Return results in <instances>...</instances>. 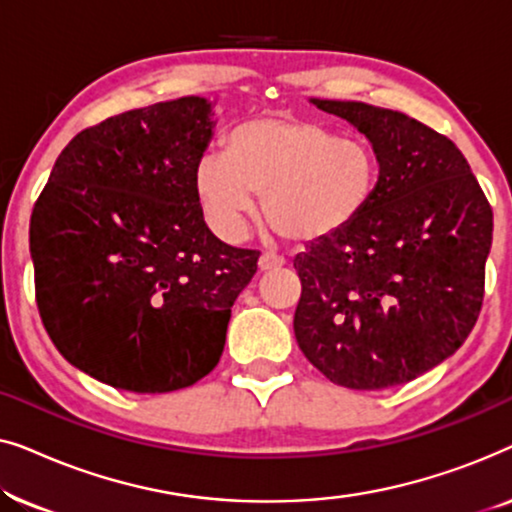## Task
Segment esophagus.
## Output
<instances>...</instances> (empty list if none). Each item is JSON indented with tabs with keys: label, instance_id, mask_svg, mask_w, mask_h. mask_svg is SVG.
<instances>
[{
	"label": "esophagus",
	"instance_id": "esophagus-1",
	"mask_svg": "<svg viewBox=\"0 0 512 512\" xmlns=\"http://www.w3.org/2000/svg\"><path fill=\"white\" fill-rule=\"evenodd\" d=\"M282 265H284V261L277 254H263L261 258H258V270L261 272L277 270V268H282Z\"/></svg>",
	"mask_w": 512,
	"mask_h": 512
}]
</instances>
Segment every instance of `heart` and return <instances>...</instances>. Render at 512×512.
Here are the masks:
<instances>
[{"label": "heart", "mask_w": 512, "mask_h": 512, "mask_svg": "<svg viewBox=\"0 0 512 512\" xmlns=\"http://www.w3.org/2000/svg\"><path fill=\"white\" fill-rule=\"evenodd\" d=\"M377 160L361 139L338 137L298 116H258L226 139V156H205L195 195L209 226L237 242L256 214L293 242L324 240L361 216L373 198Z\"/></svg>", "instance_id": "1"}]
</instances>
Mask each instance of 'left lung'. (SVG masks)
Listing matches in <instances>:
<instances>
[{"mask_svg": "<svg viewBox=\"0 0 512 512\" xmlns=\"http://www.w3.org/2000/svg\"><path fill=\"white\" fill-rule=\"evenodd\" d=\"M373 146L368 207L293 258V331L307 361L347 389H387L464 345L485 293L494 216L464 153L415 118L363 102L319 100Z\"/></svg>", "mask_w": 512, "mask_h": 512, "instance_id": "1", "label": "left lung"}]
</instances>
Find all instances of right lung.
<instances>
[{"label":"right lung","instance_id":"right-lung-1","mask_svg":"<svg viewBox=\"0 0 512 512\" xmlns=\"http://www.w3.org/2000/svg\"><path fill=\"white\" fill-rule=\"evenodd\" d=\"M216 128L188 95L76 135L30 219L41 321L58 352L135 394L191 387L223 354L258 251L221 242L195 195Z\"/></svg>","mask_w":512,"mask_h":512}]
</instances>
